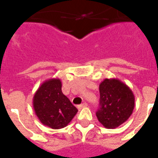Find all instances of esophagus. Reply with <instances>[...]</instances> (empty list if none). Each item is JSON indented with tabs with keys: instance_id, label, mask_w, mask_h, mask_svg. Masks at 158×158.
<instances>
[{
	"instance_id": "esophagus-1",
	"label": "esophagus",
	"mask_w": 158,
	"mask_h": 158,
	"mask_svg": "<svg viewBox=\"0 0 158 158\" xmlns=\"http://www.w3.org/2000/svg\"><path fill=\"white\" fill-rule=\"evenodd\" d=\"M88 106V104H87V103H82V104H80V105H79V106H78V108H79V109H81V108H84V107H86V106Z\"/></svg>"
}]
</instances>
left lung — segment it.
Instances as JSON below:
<instances>
[{
  "mask_svg": "<svg viewBox=\"0 0 158 158\" xmlns=\"http://www.w3.org/2000/svg\"><path fill=\"white\" fill-rule=\"evenodd\" d=\"M99 90L97 119L106 129L118 128L133 113L135 96L132 90L118 79H105L100 84Z\"/></svg>",
  "mask_w": 158,
  "mask_h": 158,
  "instance_id": "obj_1",
  "label": "left lung"
}]
</instances>
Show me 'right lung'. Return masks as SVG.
I'll list each match as a JSON object with an SVG mask.
<instances>
[{"label":"right lung","instance_id":"add662e5","mask_svg":"<svg viewBox=\"0 0 158 158\" xmlns=\"http://www.w3.org/2000/svg\"><path fill=\"white\" fill-rule=\"evenodd\" d=\"M33 106L41 123L54 129L66 127L78 112L62 92L59 79H50L41 84L34 96Z\"/></svg>","mask_w":158,"mask_h":158}]
</instances>
